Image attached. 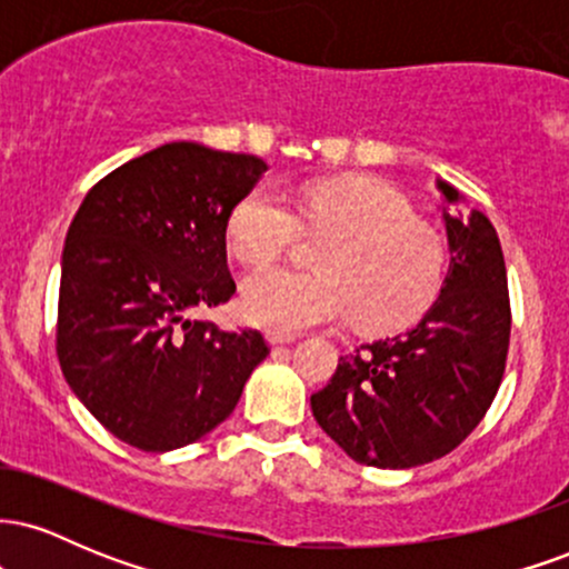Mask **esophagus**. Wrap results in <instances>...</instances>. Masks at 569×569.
I'll list each match as a JSON object with an SVG mask.
<instances>
[{"mask_svg":"<svg viewBox=\"0 0 569 569\" xmlns=\"http://www.w3.org/2000/svg\"><path fill=\"white\" fill-rule=\"evenodd\" d=\"M267 342L270 345H289L293 342L291 335H280V331H267Z\"/></svg>","mask_w":569,"mask_h":569,"instance_id":"esophagus-1","label":"esophagus"}]
</instances>
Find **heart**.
<instances>
[{"label":"heart","instance_id":"heart-1","mask_svg":"<svg viewBox=\"0 0 569 569\" xmlns=\"http://www.w3.org/2000/svg\"><path fill=\"white\" fill-rule=\"evenodd\" d=\"M299 217L331 232L316 257L318 272L264 267L243 280V316L276 331H302L356 312L367 331L415 323L439 297L447 243L409 200L377 179L305 187ZM299 221L283 192L262 184L243 194L227 219V246L240 262L267 264L291 246Z\"/></svg>","mask_w":569,"mask_h":569}]
</instances>
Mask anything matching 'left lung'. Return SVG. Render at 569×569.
<instances>
[{
  "label": "left lung",
  "mask_w": 569,
  "mask_h": 569,
  "mask_svg": "<svg viewBox=\"0 0 569 569\" xmlns=\"http://www.w3.org/2000/svg\"><path fill=\"white\" fill-rule=\"evenodd\" d=\"M436 187L452 253L439 299L407 335L339 358L310 396L318 426L371 468L426 466L460 447L506 371L511 302L498 232L481 211H457L452 184Z\"/></svg>",
  "instance_id": "1"
}]
</instances>
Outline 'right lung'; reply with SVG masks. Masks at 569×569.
<instances>
[{"mask_svg": "<svg viewBox=\"0 0 569 569\" xmlns=\"http://www.w3.org/2000/svg\"><path fill=\"white\" fill-rule=\"evenodd\" d=\"M267 162L162 143L103 176L67 232L56 350L69 388L109 433L171 452L211 433L264 361L259 331L192 321L234 293L227 219Z\"/></svg>", "mask_w": 569, "mask_h": 569, "instance_id": "1", "label": "right lung"}]
</instances>
